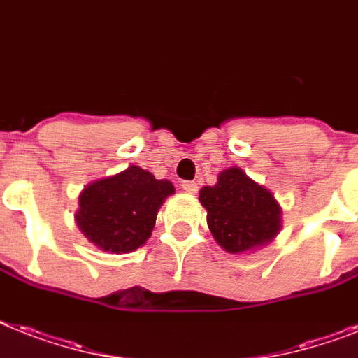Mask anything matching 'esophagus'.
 I'll return each instance as SVG.
<instances>
[{
  "label": "esophagus",
  "instance_id": "esophagus-1",
  "mask_svg": "<svg viewBox=\"0 0 358 358\" xmlns=\"http://www.w3.org/2000/svg\"><path fill=\"white\" fill-rule=\"evenodd\" d=\"M182 189H184L185 193L194 194L196 191H199V185L194 184V182H182Z\"/></svg>",
  "mask_w": 358,
  "mask_h": 358
}]
</instances>
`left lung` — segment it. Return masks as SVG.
<instances>
[{"label": "left lung", "instance_id": "left-lung-1", "mask_svg": "<svg viewBox=\"0 0 358 358\" xmlns=\"http://www.w3.org/2000/svg\"><path fill=\"white\" fill-rule=\"evenodd\" d=\"M209 231L228 254H246L270 245L280 234L281 206L264 185L241 167L220 171L217 184L200 189Z\"/></svg>", "mask_w": 358, "mask_h": 358}]
</instances>
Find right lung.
Instances as JSON below:
<instances>
[{
  "mask_svg": "<svg viewBox=\"0 0 358 358\" xmlns=\"http://www.w3.org/2000/svg\"><path fill=\"white\" fill-rule=\"evenodd\" d=\"M171 194L174 185L169 180H156L149 171L130 165L80 191L75 222L99 250L129 254L152 235L156 215Z\"/></svg>",
  "mask_w": 358,
  "mask_h": 358,
  "instance_id": "obj_1",
  "label": "right lung"
}]
</instances>
